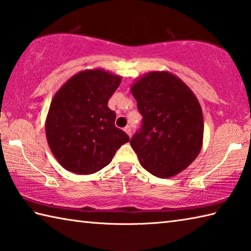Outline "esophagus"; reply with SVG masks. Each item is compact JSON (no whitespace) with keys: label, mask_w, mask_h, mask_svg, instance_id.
Wrapping results in <instances>:
<instances>
[{"label":"esophagus","mask_w":251,"mask_h":251,"mask_svg":"<svg viewBox=\"0 0 251 251\" xmlns=\"http://www.w3.org/2000/svg\"><path fill=\"white\" fill-rule=\"evenodd\" d=\"M125 132H126V133L127 135H129L130 138H131V135H132V130H131V126H126V127H125Z\"/></svg>","instance_id":"1"}]
</instances>
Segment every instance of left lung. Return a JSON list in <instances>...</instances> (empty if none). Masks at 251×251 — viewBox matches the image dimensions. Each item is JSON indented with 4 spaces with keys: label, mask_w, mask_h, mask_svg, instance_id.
<instances>
[{
    "label": "left lung",
    "mask_w": 251,
    "mask_h": 251,
    "mask_svg": "<svg viewBox=\"0 0 251 251\" xmlns=\"http://www.w3.org/2000/svg\"><path fill=\"white\" fill-rule=\"evenodd\" d=\"M143 117L130 144L140 164L159 178L181 173L202 149L203 115L195 94L166 71L144 74L131 86Z\"/></svg>",
    "instance_id": "left-lung-1"
}]
</instances>
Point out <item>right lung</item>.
Segmentation results:
<instances>
[{
    "mask_svg": "<svg viewBox=\"0 0 251 251\" xmlns=\"http://www.w3.org/2000/svg\"><path fill=\"white\" fill-rule=\"evenodd\" d=\"M121 76L102 69L85 70L65 82L52 99L46 135L61 166L78 175L97 173L130 138L115 126L108 100Z\"/></svg>",
    "mask_w": 251,
    "mask_h": 251,
    "instance_id": "right-lung-1",
    "label": "right lung"
}]
</instances>
